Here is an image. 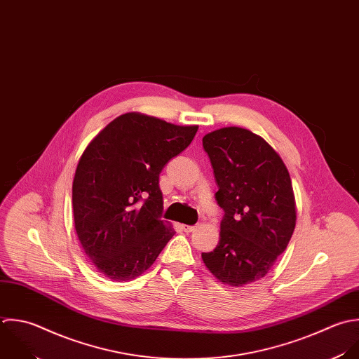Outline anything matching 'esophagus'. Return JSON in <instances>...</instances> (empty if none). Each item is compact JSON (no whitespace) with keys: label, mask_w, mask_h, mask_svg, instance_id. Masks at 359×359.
<instances>
[{"label":"esophagus","mask_w":359,"mask_h":359,"mask_svg":"<svg viewBox=\"0 0 359 359\" xmlns=\"http://www.w3.org/2000/svg\"><path fill=\"white\" fill-rule=\"evenodd\" d=\"M182 229H183L186 233H190V232H193V231L196 229V226H194V225H182Z\"/></svg>","instance_id":"obj_1"}]
</instances>
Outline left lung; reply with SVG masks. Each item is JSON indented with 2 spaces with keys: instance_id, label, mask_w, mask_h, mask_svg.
Returning <instances> with one entry per match:
<instances>
[{
  "instance_id": "left-lung-1",
  "label": "left lung",
  "mask_w": 359,
  "mask_h": 359,
  "mask_svg": "<svg viewBox=\"0 0 359 359\" xmlns=\"http://www.w3.org/2000/svg\"><path fill=\"white\" fill-rule=\"evenodd\" d=\"M203 147L224 218L218 246L201 257L221 283L242 287L263 278L291 241L297 221L291 177L280 155L249 130L212 131Z\"/></svg>"
}]
</instances>
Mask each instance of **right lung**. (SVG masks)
<instances>
[{
    "mask_svg": "<svg viewBox=\"0 0 359 359\" xmlns=\"http://www.w3.org/2000/svg\"><path fill=\"white\" fill-rule=\"evenodd\" d=\"M197 128L126 113L83 151L72 183L75 231L86 256L110 280L141 276L175 235L162 219L159 175Z\"/></svg>",
    "mask_w": 359,
    "mask_h": 359,
    "instance_id": "1",
    "label": "right lung"
}]
</instances>
